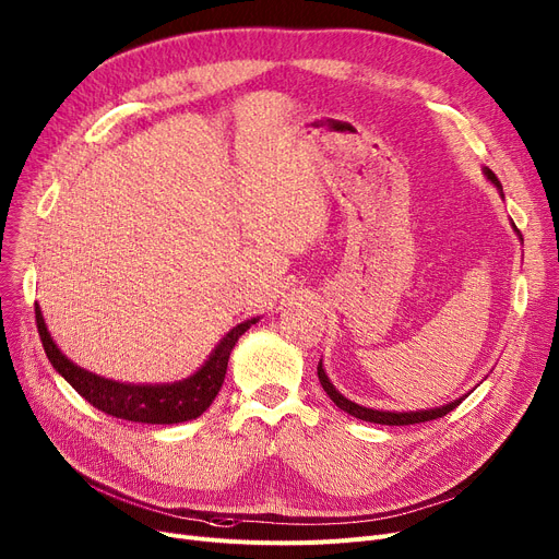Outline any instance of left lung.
Listing matches in <instances>:
<instances>
[{"mask_svg": "<svg viewBox=\"0 0 559 559\" xmlns=\"http://www.w3.org/2000/svg\"><path fill=\"white\" fill-rule=\"evenodd\" d=\"M487 176H489V178L498 185V189L502 191V187H500L496 174L489 171V168H487ZM318 377H320V383H322V388L326 391V395L335 402L337 408L347 411V414L354 416V418H360V420H366V423H377V425H416V423H427V420L443 418L445 414H450L452 408H456V406L461 404V400H464V397H461V400H454V402H450V404H445V406L429 408V411H408V414H393V411H374V408L358 406V404H354L352 400L340 395V393L335 391V388H333V383L329 381V377H326V372H324V368H322V360H320V366H318Z\"/></svg>", "mask_w": 559, "mask_h": 559, "instance_id": "1", "label": "left lung"}]
</instances>
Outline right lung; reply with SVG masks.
I'll return each mask as SVG.
<instances>
[{"mask_svg":"<svg viewBox=\"0 0 559 559\" xmlns=\"http://www.w3.org/2000/svg\"><path fill=\"white\" fill-rule=\"evenodd\" d=\"M255 320L237 324L226 333L205 366L185 381L164 383V385H134V383H118L111 379H103L93 372L78 368L75 362L68 360L55 340L47 331L40 308L36 304V326L43 349L50 358L55 370L72 385L75 391L98 411L114 418H123L132 423H148V425H176L185 420L199 418L203 411L212 404L216 393L222 391V383L228 370V358L239 340V335L249 331Z\"/></svg>","mask_w":559,"mask_h":559,"instance_id":"right-lung-1","label":"right lung"}]
</instances>
